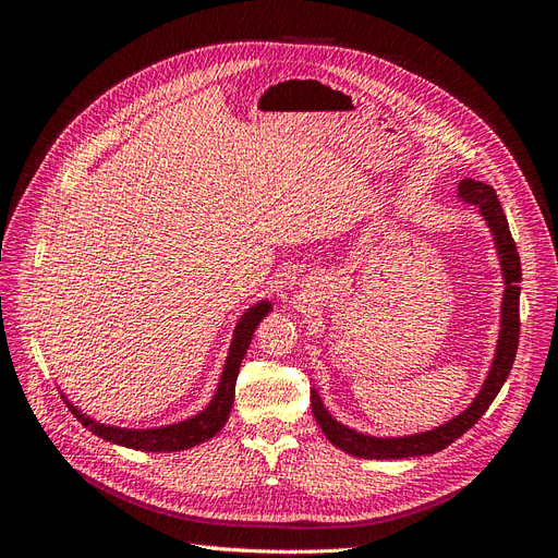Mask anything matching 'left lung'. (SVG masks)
Here are the masks:
<instances>
[{"label":"left lung","mask_w":558,"mask_h":558,"mask_svg":"<svg viewBox=\"0 0 558 558\" xmlns=\"http://www.w3.org/2000/svg\"><path fill=\"white\" fill-rule=\"evenodd\" d=\"M459 197L463 202H470L480 209L484 221L488 223L494 232V244L500 256V269L505 279V291H502V310H500V335H498V347H496V359L492 369H488V377L482 386L477 398L470 402V408L453 416L447 424L437 426L426 433H416L408 437H373L363 435L353 428L342 426L340 421H335L330 412L320 402V396L316 388H312V412L318 428L326 433L328 440L340 447L342 451L359 456V459H410V456H428L435 451L447 449L453 440L470 430L482 418V414L488 410V404L494 402L498 391L502 388L505 379H508L517 347H519V281H521V263H519V251L512 240V232L508 226V218L502 214V207L498 202L496 191L492 185H486L475 179H463L459 183Z\"/></svg>","instance_id":"obj_1"}]
</instances>
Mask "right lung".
I'll list each match as a JSON object with an SVG mask.
<instances>
[{
  "label": "right lung",
  "mask_w": 558,
  "mask_h": 558,
  "mask_svg": "<svg viewBox=\"0 0 558 558\" xmlns=\"http://www.w3.org/2000/svg\"><path fill=\"white\" fill-rule=\"evenodd\" d=\"M269 312H272V305H269L267 300L256 302V305L244 312L238 328H234L232 342L228 349V359L223 365V375H221V381H218V388H216L211 402L199 414L185 418V421H179V424L146 428V430L144 428L132 430V428L107 426V424H99V421L83 414L64 396L62 398L66 402V408L72 410V414L81 421L83 426L93 430L97 437H102V440L113 442V445H121L128 449H140V451H183V449H191L195 445L207 442L226 426V421L232 410L234 384H238L242 359L246 356V349L251 344L253 332H256L263 316H267Z\"/></svg>",
  "instance_id": "obj_1"
}]
</instances>
